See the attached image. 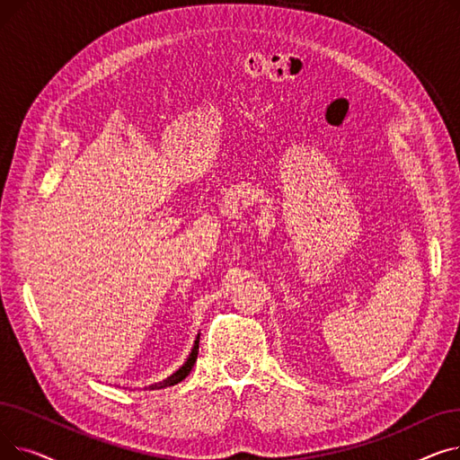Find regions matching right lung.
Here are the masks:
<instances>
[{"instance_id": "right-lung-1", "label": "right lung", "mask_w": 460, "mask_h": 460, "mask_svg": "<svg viewBox=\"0 0 460 460\" xmlns=\"http://www.w3.org/2000/svg\"><path fill=\"white\" fill-rule=\"evenodd\" d=\"M198 350H199V333H198V337H196V341H193V347H191V350H190V354H188V358H186L184 364H182L175 373H172V375H169L167 378H164L162 382L149 384V385H145V388L156 390V388H162V385H173V384L181 382L182 378H186V376H188V373L191 371L193 364H196V359H198Z\"/></svg>"}]
</instances>
